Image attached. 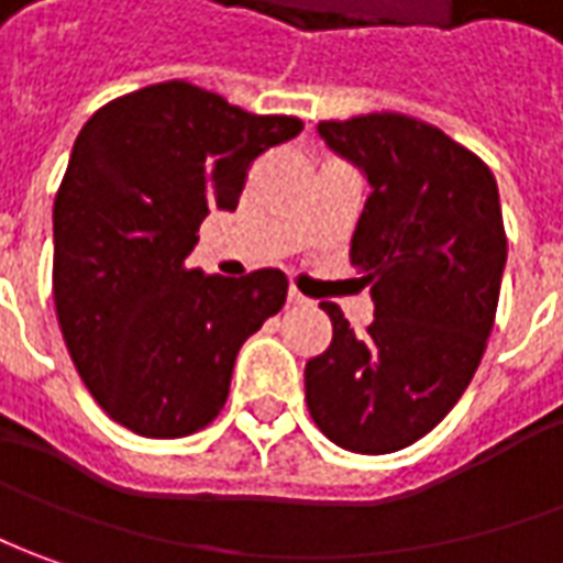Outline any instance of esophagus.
<instances>
[{"instance_id":"esophagus-1","label":"esophagus","mask_w":563,"mask_h":563,"mask_svg":"<svg viewBox=\"0 0 563 563\" xmlns=\"http://www.w3.org/2000/svg\"><path fill=\"white\" fill-rule=\"evenodd\" d=\"M289 305H305V301H308V298L301 296V292H298V289H289Z\"/></svg>"}]
</instances>
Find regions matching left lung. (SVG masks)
Instances as JSON below:
<instances>
[{
	"label": "left lung",
	"mask_w": 563,
	"mask_h": 563,
	"mask_svg": "<svg viewBox=\"0 0 563 563\" xmlns=\"http://www.w3.org/2000/svg\"><path fill=\"white\" fill-rule=\"evenodd\" d=\"M317 132L373 187L351 265L376 320L354 335L323 305L332 342L305 366V400L332 443L382 456L426 438L484 357L508 252L499 190L472 151L404 113L327 120Z\"/></svg>",
	"instance_id": "obj_1"
}]
</instances>
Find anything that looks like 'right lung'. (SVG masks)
Wrapping results in <instances>:
<instances>
[{"label":"right lung","mask_w":563,"mask_h":563,"mask_svg":"<svg viewBox=\"0 0 563 563\" xmlns=\"http://www.w3.org/2000/svg\"><path fill=\"white\" fill-rule=\"evenodd\" d=\"M185 79L122 95L76 137L55 197V311L101 410L141 438L216 419L236 351L286 301V274L187 265L209 212H233L255 156L296 137Z\"/></svg>","instance_id":"1"}]
</instances>
